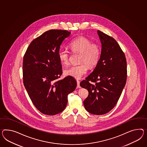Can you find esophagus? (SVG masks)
I'll list each match as a JSON object with an SVG mask.
<instances>
[{"label": "esophagus", "instance_id": "esophagus-1", "mask_svg": "<svg viewBox=\"0 0 147 147\" xmlns=\"http://www.w3.org/2000/svg\"><path fill=\"white\" fill-rule=\"evenodd\" d=\"M77 87L78 88H80L81 87H80V82H79V81L78 80H77Z\"/></svg>", "mask_w": 147, "mask_h": 147}]
</instances>
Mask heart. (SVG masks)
Returning a JSON list of instances; mask_svg holds the SVG:
<instances>
[{
    "instance_id": "heart-1",
    "label": "heart",
    "mask_w": 147,
    "mask_h": 147,
    "mask_svg": "<svg viewBox=\"0 0 147 147\" xmlns=\"http://www.w3.org/2000/svg\"><path fill=\"white\" fill-rule=\"evenodd\" d=\"M69 46L72 52L80 54L79 62L83 63L74 65L67 69L64 70V74L76 79H80L86 74L87 65L92 68L98 64L101 52L100 46L85 37L76 38L70 42ZM58 58L62 64L68 65L70 53L66 49H60L58 52Z\"/></svg>"
}]
</instances>
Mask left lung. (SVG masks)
Wrapping results in <instances>:
<instances>
[{
  "label": "left lung",
  "mask_w": 147,
  "mask_h": 147,
  "mask_svg": "<svg viewBox=\"0 0 147 147\" xmlns=\"http://www.w3.org/2000/svg\"><path fill=\"white\" fill-rule=\"evenodd\" d=\"M97 32L101 43L100 58L93 71L80 86L88 91L84 101L85 108L92 114L101 115L113 109L121 96L126 82L127 63L116 40L100 30Z\"/></svg>",
  "instance_id": "obj_1"
}]
</instances>
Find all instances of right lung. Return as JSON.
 <instances>
[{
	"mask_svg": "<svg viewBox=\"0 0 147 147\" xmlns=\"http://www.w3.org/2000/svg\"><path fill=\"white\" fill-rule=\"evenodd\" d=\"M70 34L67 30L46 31L32 41L23 57L24 85L34 105L45 115L53 116L63 111L68 94L77 86L71 76L56 81L62 74L58 52Z\"/></svg>",
	"mask_w": 147,
	"mask_h": 147,
	"instance_id": "right-lung-1",
	"label": "right lung"
}]
</instances>
